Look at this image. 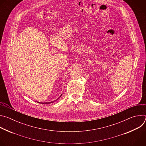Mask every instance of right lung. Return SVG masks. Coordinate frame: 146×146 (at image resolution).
Returning a JSON list of instances; mask_svg holds the SVG:
<instances>
[{
  "label": "right lung",
  "instance_id": "obj_1",
  "mask_svg": "<svg viewBox=\"0 0 146 146\" xmlns=\"http://www.w3.org/2000/svg\"><path fill=\"white\" fill-rule=\"evenodd\" d=\"M62 96V95L60 96V97ZM54 101H53V102H46V103H41V102H38V103H41V104H48V103H52V102H54Z\"/></svg>",
  "mask_w": 146,
  "mask_h": 146
}]
</instances>
